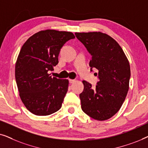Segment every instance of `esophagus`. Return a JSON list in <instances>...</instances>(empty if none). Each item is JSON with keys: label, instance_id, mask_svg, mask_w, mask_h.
Here are the masks:
<instances>
[{"label": "esophagus", "instance_id": "obj_1", "mask_svg": "<svg viewBox=\"0 0 148 148\" xmlns=\"http://www.w3.org/2000/svg\"><path fill=\"white\" fill-rule=\"evenodd\" d=\"M69 83H71V84H73V83H74L76 80L75 79H69Z\"/></svg>", "mask_w": 148, "mask_h": 148}]
</instances>
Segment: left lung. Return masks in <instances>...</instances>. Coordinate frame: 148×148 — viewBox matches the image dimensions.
Here are the masks:
<instances>
[{"label":"left lung","mask_w":148,"mask_h":148,"mask_svg":"<svg viewBox=\"0 0 148 148\" xmlns=\"http://www.w3.org/2000/svg\"><path fill=\"white\" fill-rule=\"evenodd\" d=\"M75 36L92 56L91 70L98 71L99 82L94 88L83 81L79 94L82 109L92 119L104 121L119 110L129 90L131 70L127 56L120 45L102 32L75 33Z\"/></svg>","instance_id":"obj_1"}]
</instances>
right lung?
I'll return each instance as SVG.
<instances>
[{
  "label": "right lung",
  "instance_id": "add662e5",
  "mask_svg": "<svg viewBox=\"0 0 148 148\" xmlns=\"http://www.w3.org/2000/svg\"><path fill=\"white\" fill-rule=\"evenodd\" d=\"M74 38L71 32L47 29L34 34L22 46L15 64V79L21 101L33 114L46 116L61 108L69 81L52 77L48 71L58 63L64 44Z\"/></svg>",
  "mask_w": 148,
  "mask_h": 148
}]
</instances>
